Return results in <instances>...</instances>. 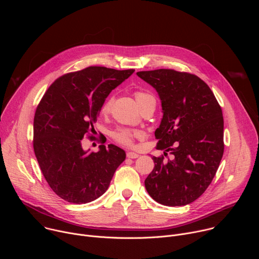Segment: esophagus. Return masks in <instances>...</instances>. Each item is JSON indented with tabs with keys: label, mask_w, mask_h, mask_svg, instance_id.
<instances>
[{
	"label": "esophagus",
	"mask_w": 259,
	"mask_h": 259,
	"mask_svg": "<svg viewBox=\"0 0 259 259\" xmlns=\"http://www.w3.org/2000/svg\"><path fill=\"white\" fill-rule=\"evenodd\" d=\"M139 155L136 154V153H133V152H127V158H130V159H136L138 158Z\"/></svg>",
	"instance_id": "1"
}]
</instances>
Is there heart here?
<instances>
[{"instance_id":"1","label":"heart","mask_w":259,"mask_h":259,"mask_svg":"<svg viewBox=\"0 0 259 259\" xmlns=\"http://www.w3.org/2000/svg\"><path fill=\"white\" fill-rule=\"evenodd\" d=\"M134 95H135V99H136L139 106H141L146 101H149L151 99H155L151 94L145 93L143 91H136L134 93ZM113 102H114V97L113 96H108L105 99V101L103 102V104L101 105V108H100V112H101L102 115H106L110 112V108H112ZM137 135H138V132L132 131V130H129V129H123V128L117 129L112 133L113 138L117 142H119L121 144H124V145H132L133 144V139Z\"/></svg>"}]
</instances>
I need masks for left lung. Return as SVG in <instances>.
I'll return each instance as SVG.
<instances>
[{
	"label": "left lung",
	"instance_id": "1",
	"mask_svg": "<svg viewBox=\"0 0 259 259\" xmlns=\"http://www.w3.org/2000/svg\"><path fill=\"white\" fill-rule=\"evenodd\" d=\"M153 86L163 118L155 136V168L144 180L149 195L165 206H184L197 200L211 183L224 155V117L209 86L199 77L174 69L138 71Z\"/></svg>",
	"mask_w": 259,
	"mask_h": 259
}]
</instances>
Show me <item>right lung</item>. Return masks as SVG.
<instances>
[{"instance_id": "1", "label": "right lung", "mask_w": 259, "mask_h": 259, "mask_svg": "<svg viewBox=\"0 0 259 259\" xmlns=\"http://www.w3.org/2000/svg\"><path fill=\"white\" fill-rule=\"evenodd\" d=\"M134 69L89 66L58 78L36 107L33 151L52 191L73 204H86L103 195L117 168L126 159L117 145L84 151L81 140L93 132L101 105Z\"/></svg>"}]
</instances>
